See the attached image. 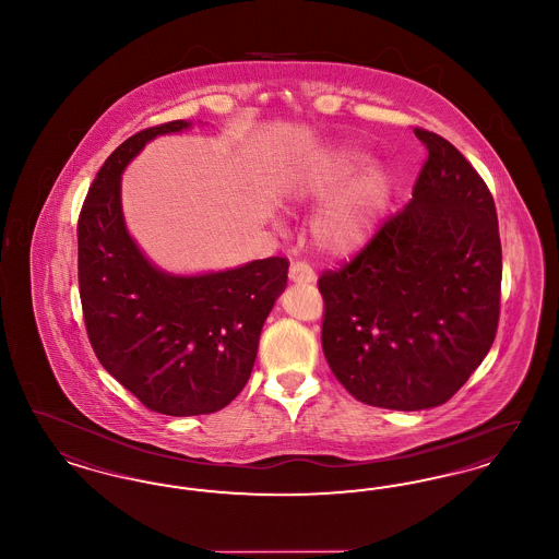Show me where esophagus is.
<instances>
[{
    "instance_id": "obj_1",
    "label": "esophagus",
    "mask_w": 559,
    "mask_h": 559,
    "mask_svg": "<svg viewBox=\"0 0 559 559\" xmlns=\"http://www.w3.org/2000/svg\"><path fill=\"white\" fill-rule=\"evenodd\" d=\"M289 281L295 285H310V283L317 281V274L308 264L293 262L292 267H289Z\"/></svg>"
}]
</instances>
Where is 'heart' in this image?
Listing matches in <instances>:
<instances>
[{"label":"heart","instance_id":"b5f03b06","mask_svg":"<svg viewBox=\"0 0 559 559\" xmlns=\"http://www.w3.org/2000/svg\"><path fill=\"white\" fill-rule=\"evenodd\" d=\"M358 146L333 144L293 160L281 176V194L292 203L324 207L312 222V239L329 255H354L379 233L394 194L385 169L371 167Z\"/></svg>","mask_w":559,"mask_h":559}]
</instances>
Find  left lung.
I'll return each instance as SVG.
<instances>
[{
	"label": "left lung",
	"instance_id": "8db88e82",
	"mask_svg": "<svg viewBox=\"0 0 559 559\" xmlns=\"http://www.w3.org/2000/svg\"><path fill=\"white\" fill-rule=\"evenodd\" d=\"M427 160L411 203L335 272H324L322 352L365 404H444L495 342L501 239L495 201L449 140L415 130Z\"/></svg>",
	"mask_w": 559,
	"mask_h": 559
}]
</instances>
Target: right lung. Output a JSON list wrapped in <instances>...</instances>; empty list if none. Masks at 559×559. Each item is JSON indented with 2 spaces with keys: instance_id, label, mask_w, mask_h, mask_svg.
<instances>
[{
  "instance_id": "add662e5",
  "label": "right lung",
  "mask_w": 559,
  "mask_h": 559,
  "mask_svg": "<svg viewBox=\"0 0 559 559\" xmlns=\"http://www.w3.org/2000/svg\"><path fill=\"white\" fill-rule=\"evenodd\" d=\"M188 128L192 121H171L117 146L96 174L78 224L90 344L146 408L171 417L210 415L239 396L289 270L285 258H266L171 274L142 253L126 226L121 176L151 140Z\"/></svg>"
}]
</instances>
